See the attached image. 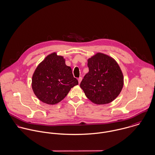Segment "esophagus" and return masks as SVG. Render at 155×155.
Wrapping results in <instances>:
<instances>
[{"instance_id": "esophagus-1", "label": "esophagus", "mask_w": 155, "mask_h": 155, "mask_svg": "<svg viewBox=\"0 0 155 155\" xmlns=\"http://www.w3.org/2000/svg\"><path fill=\"white\" fill-rule=\"evenodd\" d=\"M82 80V78L81 77H80V78L78 79V82H79V84H81V82Z\"/></svg>"}]
</instances>
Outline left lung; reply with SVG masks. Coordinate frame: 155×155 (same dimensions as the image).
<instances>
[{"label":"left lung","mask_w":155,"mask_h":155,"mask_svg":"<svg viewBox=\"0 0 155 155\" xmlns=\"http://www.w3.org/2000/svg\"><path fill=\"white\" fill-rule=\"evenodd\" d=\"M89 71L80 87L89 100L95 104L110 103L120 94L124 75L116 60L97 52L88 59Z\"/></svg>","instance_id":"left-lung-1"}]
</instances>
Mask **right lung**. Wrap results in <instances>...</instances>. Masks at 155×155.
<instances>
[{"instance_id":"1","label":"right lung","mask_w":155,"mask_h":155,"mask_svg":"<svg viewBox=\"0 0 155 155\" xmlns=\"http://www.w3.org/2000/svg\"><path fill=\"white\" fill-rule=\"evenodd\" d=\"M63 56L53 52L38 66L32 76L31 87L37 98L48 104L63 100L71 88L78 85L71 67Z\"/></svg>"}]
</instances>
